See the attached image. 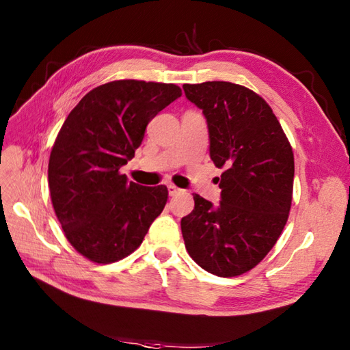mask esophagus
I'll return each instance as SVG.
<instances>
[{
  "label": "esophagus",
  "mask_w": 350,
  "mask_h": 350,
  "mask_svg": "<svg viewBox=\"0 0 350 350\" xmlns=\"http://www.w3.org/2000/svg\"><path fill=\"white\" fill-rule=\"evenodd\" d=\"M167 188H168L170 196H176V194H179V192H182V189H180V188H177L174 183H168V185H167Z\"/></svg>",
  "instance_id": "34e87169"
}]
</instances>
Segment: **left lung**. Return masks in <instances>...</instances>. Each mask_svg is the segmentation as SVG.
I'll use <instances>...</instances> for the list:
<instances>
[{
	"mask_svg": "<svg viewBox=\"0 0 350 350\" xmlns=\"http://www.w3.org/2000/svg\"><path fill=\"white\" fill-rule=\"evenodd\" d=\"M203 109L211 158L221 174V202L198 194L180 227L188 254L204 271L237 277L251 271L277 243L293 196V150L267 102L250 88L207 81L185 84Z\"/></svg>",
	"mask_w": 350,
	"mask_h": 350,
	"instance_id": "obj_1",
	"label": "left lung"
}]
</instances>
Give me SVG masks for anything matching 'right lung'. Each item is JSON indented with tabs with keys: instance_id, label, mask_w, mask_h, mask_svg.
<instances>
[{
	"instance_id": "right-lung-1",
	"label": "right lung",
	"mask_w": 350,
	"mask_h": 350,
	"mask_svg": "<svg viewBox=\"0 0 350 350\" xmlns=\"http://www.w3.org/2000/svg\"><path fill=\"white\" fill-rule=\"evenodd\" d=\"M182 96L176 84L118 79L88 92L70 111L51 150V202L66 239L99 265L135 251L168 200V189L129 182L152 118Z\"/></svg>"
}]
</instances>
